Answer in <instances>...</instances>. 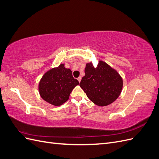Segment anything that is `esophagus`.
Returning a JSON list of instances; mask_svg holds the SVG:
<instances>
[{"label": "esophagus", "mask_w": 159, "mask_h": 159, "mask_svg": "<svg viewBox=\"0 0 159 159\" xmlns=\"http://www.w3.org/2000/svg\"><path fill=\"white\" fill-rule=\"evenodd\" d=\"M78 81H79V82H80V81H81V77H80V76L79 77V78H78Z\"/></svg>", "instance_id": "esophagus-1"}]
</instances>
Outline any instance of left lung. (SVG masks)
<instances>
[{
	"instance_id": "8db88e82",
	"label": "left lung",
	"mask_w": 159,
	"mask_h": 159,
	"mask_svg": "<svg viewBox=\"0 0 159 159\" xmlns=\"http://www.w3.org/2000/svg\"><path fill=\"white\" fill-rule=\"evenodd\" d=\"M85 74L80 86L95 105L106 106L118 98L122 90L123 80L107 64L99 61L95 68L91 63L87 64Z\"/></svg>"
}]
</instances>
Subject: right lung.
I'll use <instances>...</instances> for the list:
<instances>
[{
    "label": "right lung",
    "instance_id": "1",
    "mask_svg": "<svg viewBox=\"0 0 159 159\" xmlns=\"http://www.w3.org/2000/svg\"><path fill=\"white\" fill-rule=\"evenodd\" d=\"M79 84L72 75L70 69L64 64L52 68L43 75L38 89L42 98L55 106H59L68 100L71 91Z\"/></svg>",
    "mask_w": 159,
    "mask_h": 159
}]
</instances>
